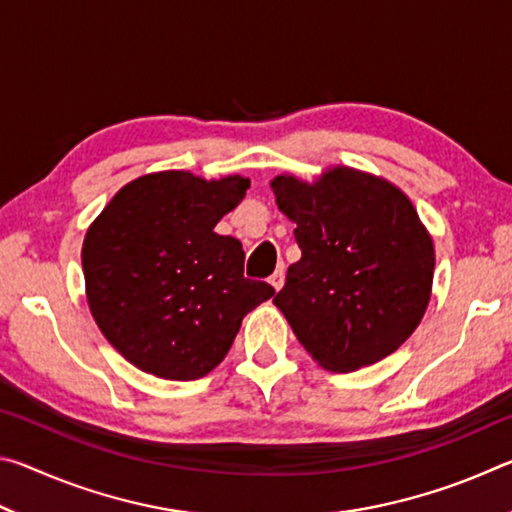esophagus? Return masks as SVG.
Masks as SVG:
<instances>
[{
    "label": "esophagus",
    "instance_id": "34e87169",
    "mask_svg": "<svg viewBox=\"0 0 512 512\" xmlns=\"http://www.w3.org/2000/svg\"><path fill=\"white\" fill-rule=\"evenodd\" d=\"M268 282H271V287L275 291H280L284 287V271H282V268H277V271L271 277H268Z\"/></svg>",
    "mask_w": 512,
    "mask_h": 512
}]
</instances>
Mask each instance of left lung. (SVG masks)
Wrapping results in <instances>:
<instances>
[{
    "instance_id": "8db88e82",
    "label": "left lung",
    "mask_w": 512,
    "mask_h": 512,
    "mask_svg": "<svg viewBox=\"0 0 512 512\" xmlns=\"http://www.w3.org/2000/svg\"><path fill=\"white\" fill-rule=\"evenodd\" d=\"M302 257L273 298L320 366L352 372L393 354L420 325L433 244L400 189L339 167L316 185L273 183Z\"/></svg>"
}]
</instances>
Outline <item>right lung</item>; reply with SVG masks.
<instances>
[{
  "label": "right lung",
  "mask_w": 512,
  "mask_h": 512,
  "mask_svg": "<svg viewBox=\"0 0 512 512\" xmlns=\"http://www.w3.org/2000/svg\"><path fill=\"white\" fill-rule=\"evenodd\" d=\"M250 187L185 171L142 176L112 198L83 241L88 302L103 336L144 372L173 381L219 366L241 318L275 293L244 277V248L214 225Z\"/></svg>",
  "instance_id": "obj_1"
}]
</instances>
